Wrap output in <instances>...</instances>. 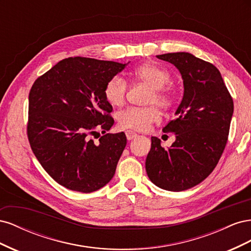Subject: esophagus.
I'll list each match as a JSON object with an SVG mask.
<instances>
[{"label":"esophagus","instance_id":"obj_1","mask_svg":"<svg viewBox=\"0 0 251 251\" xmlns=\"http://www.w3.org/2000/svg\"><path fill=\"white\" fill-rule=\"evenodd\" d=\"M126 139L127 140H132V139L137 137V133L134 132V131H126Z\"/></svg>","mask_w":251,"mask_h":251}]
</instances>
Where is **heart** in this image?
Returning a JSON list of instances; mask_svg holds the SVG:
<instances>
[{"instance_id": "heart-1", "label": "heart", "mask_w": 251, "mask_h": 251, "mask_svg": "<svg viewBox=\"0 0 251 251\" xmlns=\"http://www.w3.org/2000/svg\"><path fill=\"white\" fill-rule=\"evenodd\" d=\"M131 76L134 80L146 83L151 88V93L148 100L149 104L156 103L163 109H168L173 104L175 92L169 85L172 75L165 68L153 63H146L136 67L131 72ZM126 90V81L119 75H115L104 86L103 95L105 100L113 107H120L125 102ZM117 119L121 127L146 131L151 125L160 120V113L155 105L148 108L131 107L121 111Z\"/></svg>"}]
</instances>
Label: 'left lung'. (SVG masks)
I'll return each mask as SVG.
<instances>
[{"mask_svg": "<svg viewBox=\"0 0 251 251\" xmlns=\"http://www.w3.org/2000/svg\"><path fill=\"white\" fill-rule=\"evenodd\" d=\"M157 57L179 70L184 94L177 117L163 127V132L176 134V140L164 149L160 139L151 137L146 170L158 187L182 192L201 183L218 164L228 138L233 101L212 64L187 52Z\"/></svg>", "mask_w": 251, "mask_h": 251, "instance_id": "8db88e82", "label": "left lung"}]
</instances>
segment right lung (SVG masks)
<instances>
[{"label": "right lung", "mask_w": 251, "mask_h": 251, "mask_svg": "<svg viewBox=\"0 0 251 251\" xmlns=\"http://www.w3.org/2000/svg\"><path fill=\"white\" fill-rule=\"evenodd\" d=\"M126 66L80 56L65 58L30 90V147L51 178L68 189L92 193L115 174L126 146V134H104L97 141L92 137L114 124L103 89Z\"/></svg>", "instance_id": "right-lung-1"}]
</instances>
